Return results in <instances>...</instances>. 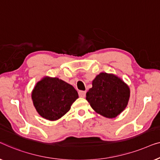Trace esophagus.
Masks as SVG:
<instances>
[{
	"mask_svg": "<svg viewBox=\"0 0 160 160\" xmlns=\"http://www.w3.org/2000/svg\"><path fill=\"white\" fill-rule=\"evenodd\" d=\"M78 94H79V96L81 98H85V94H86V92L83 91H80L78 92Z\"/></svg>",
	"mask_w": 160,
	"mask_h": 160,
	"instance_id": "obj_1",
	"label": "esophagus"
}]
</instances>
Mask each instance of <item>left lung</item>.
<instances>
[{"mask_svg": "<svg viewBox=\"0 0 160 160\" xmlns=\"http://www.w3.org/2000/svg\"><path fill=\"white\" fill-rule=\"evenodd\" d=\"M130 88L118 76L101 72L92 82L86 100L96 113L115 118L124 111L129 102Z\"/></svg>", "mask_w": 160, "mask_h": 160, "instance_id": "left-lung-1", "label": "left lung"}]
</instances>
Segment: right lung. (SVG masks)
<instances>
[{"label":"right lung","instance_id":"obj_1","mask_svg":"<svg viewBox=\"0 0 160 160\" xmlns=\"http://www.w3.org/2000/svg\"><path fill=\"white\" fill-rule=\"evenodd\" d=\"M31 97L42 118L55 121L69 111L79 96L72 85L58 78L45 76L36 83Z\"/></svg>","mask_w":160,"mask_h":160}]
</instances>
